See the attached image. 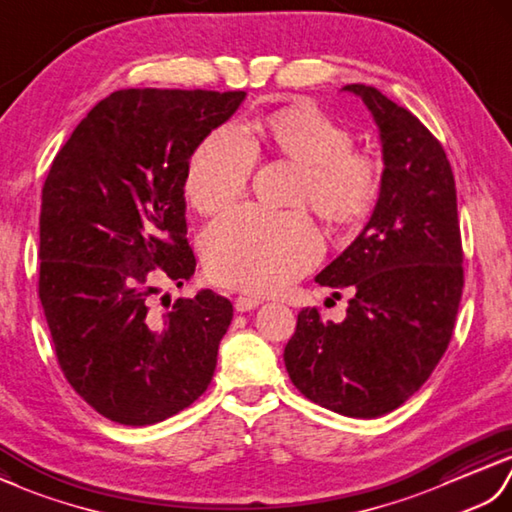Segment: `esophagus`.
<instances>
[{
  "mask_svg": "<svg viewBox=\"0 0 512 512\" xmlns=\"http://www.w3.org/2000/svg\"><path fill=\"white\" fill-rule=\"evenodd\" d=\"M258 304H263V300L256 298V295H238L234 300V309L238 313H247V311H254Z\"/></svg>",
  "mask_w": 512,
  "mask_h": 512,
  "instance_id": "obj_1",
  "label": "esophagus"
}]
</instances>
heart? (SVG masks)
Returning a JSON list of instances; mask_svg holds the SVG:
<instances>
[{
	"instance_id": "obj_1",
	"label": "heart",
	"mask_w": 512,
	"mask_h": 512,
	"mask_svg": "<svg viewBox=\"0 0 512 512\" xmlns=\"http://www.w3.org/2000/svg\"><path fill=\"white\" fill-rule=\"evenodd\" d=\"M271 151L302 168L298 201L322 219L352 223L374 206L383 168L368 151L352 149L344 124L313 107H293L260 127ZM254 138L238 124H223L192 153L186 197L199 212H221L241 199L256 164ZM322 236L304 210L276 212L245 206L223 214L203 232V260L227 287L269 293L289 285L322 256Z\"/></svg>"
}]
</instances>
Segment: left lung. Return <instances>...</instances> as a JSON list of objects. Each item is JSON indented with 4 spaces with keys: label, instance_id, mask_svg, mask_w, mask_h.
I'll return each instance as SVG.
<instances>
[{
    "label": "left lung",
    "instance_id": "8db88e82",
    "mask_svg": "<svg viewBox=\"0 0 512 512\" xmlns=\"http://www.w3.org/2000/svg\"><path fill=\"white\" fill-rule=\"evenodd\" d=\"M344 92L359 96L379 127L381 192L361 234L315 278L352 293L346 320L302 309L285 366L309 401L377 418L429 379L453 335L464 287L456 181L412 111L361 83Z\"/></svg>",
    "mask_w": 512,
    "mask_h": 512
}]
</instances>
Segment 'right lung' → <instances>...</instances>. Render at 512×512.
Here are the masks:
<instances>
[{"instance_id":"right-lung-1","label":"right lung","mask_w":512,"mask_h":512,"mask_svg":"<svg viewBox=\"0 0 512 512\" xmlns=\"http://www.w3.org/2000/svg\"><path fill=\"white\" fill-rule=\"evenodd\" d=\"M245 92L120 89L87 113L41 192L39 298L59 366L98 414L142 427L208 390L232 322L210 289L151 309L155 280L184 285L186 173Z\"/></svg>"}]
</instances>
